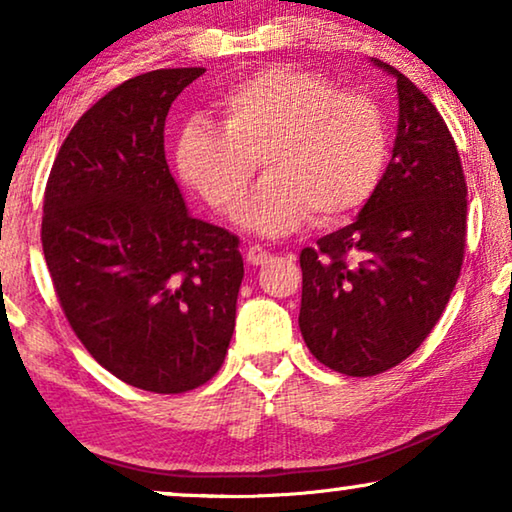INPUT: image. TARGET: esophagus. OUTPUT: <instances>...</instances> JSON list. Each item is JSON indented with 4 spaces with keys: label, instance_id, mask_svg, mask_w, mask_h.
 <instances>
[{
    "label": "esophagus",
    "instance_id": "34e87169",
    "mask_svg": "<svg viewBox=\"0 0 512 512\" xmlns=\"http://www.w3.org/2000/svg\"><path fill=\"white\" fill-rule=\"evenodd\" d=\"M270 258H272L270 251L263 249V247H258V244H251L249 251H247V261L251 265H263V263H268Z\"/></svg>",
    "mask_w": 512,
    "mask_h": 512
}]
</instances>
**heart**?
<instances>
[{
	"label": "heart",
	"mask_w": 512,
	"mask_h": 512,
	"mask_svg": "<svg viewBox=\"0 0 512 512\" xmlns=\"http://www.w3.org/2000/svg\"><path fill=\"white\" fill-rule=\"evenodd\" d=\"M219 111L221 128L200 118L181 128L177 167L209 207L233 214L263 158L268 177L237 216L256 233L284 235L310 214L317 226H335L380 188L389 128L368 95L277 65L233 83Z\"/></svg>",
	"instance_id": "heart-1"
}]
</instances>
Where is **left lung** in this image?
Here are the masks:
<instances>
[{
    "mask_svg": "<svg viewBox=\"0 0 512 512\" xmlns=\"http://www.w3.org/2000/svg\"><path fill=\"white\" fill-rule=\"evenodd\" d=\"M396 76L398 132L359 219L300 251L298 326L314 359L352 377L408 359L438 324L466 249V179L433 102Z\"/></svg>",
    "mask_w": 512,
    "mask_h": 512,
    "instance_id": "obj_1",
    "label": "left lung"
}]
</instances>
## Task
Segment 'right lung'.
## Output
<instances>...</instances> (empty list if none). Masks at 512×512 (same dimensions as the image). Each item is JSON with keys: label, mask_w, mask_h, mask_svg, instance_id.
Returning <instances> with one entry per match:
<instances>
[{"label": "right lung", "mask_w": 512, "mask_h": 512, "mask_svg": "<svg viewBox=\"0 0 512 512\" xmlns=\"http://www.w3.org/2000/svg\"><path fill=\"white\" fill-rule=\"evenodd\" d=\"M202 67L156 69L109 90L62 142L41 244L60 307L90 356L153 394L219 373L244 277L240 240L193 219L165 160L172 102Z\"/></svg>", "instance_id": "add662e5"}]
</instances>
